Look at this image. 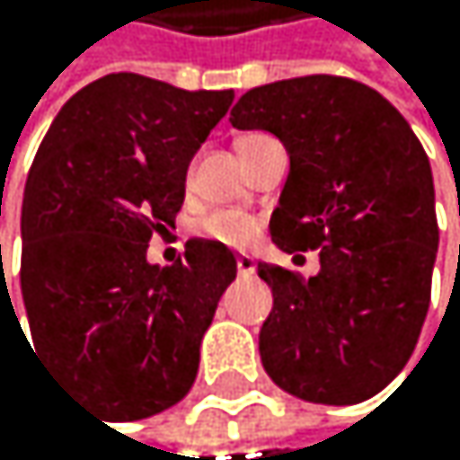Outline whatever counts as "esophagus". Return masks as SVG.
Instances as JSON below:
<instances>
[{"instance_id":"obj_1","label":"esophagus","mask_w":460,"mask_h":460,"mask_svg":"<svg viewBox=\"0 0 460 460\" xmlns=\"http://www.w3.org/2000/svg\"><path fill=\"white\" fill-rule=\"evenodd\" d=\"M237 273H240L243 279H248V276L256 273V261H253V256H248V253L237 256Z\"/></svg>"}]
</instances>
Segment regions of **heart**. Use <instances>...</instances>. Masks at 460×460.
Here are the masks:
<instances>
[{"instance_id": "obj_1", "label": "heart", "mask_w": 460, "mask_h": 460, "mask_svg": "<svg viewBox=\"0 0 460 460\" xmlns=\"http://www.w3.org/2000/svg\"><path fill=\"white\" fill-rule=\"evenodd\" d=\"M201 234L228 248H248L259 234V223L243 212H215L201 223Z\"/></svg>"}]
</instances>
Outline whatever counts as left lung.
Here are the masks:
<instances>
[{"instance_id":"8db88e82","label":"left lung","mask_w":460,"mask_h":460,"mask_svg":"<svg viewBox=\"0 0 460 460\" xmlns=\"http://www.w3.org/2000/svg\"><path fill=\"white\" fill-rule=\"evenodd\" d=\"M228 120L276 135L289 154L273 243L320 248L312 279L259 264L273 289L264 369L309 402L378 394L409 364L430 304L438 226L425 148L378 91L345 76L253 87Z\"/></svg>"}]
</instances>
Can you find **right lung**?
Masks as SVG:
<instances>
[{
  "instance_id": "1",
  "label": "right lung",
  "mask_w": 460,
  "mask_h": 460,
  "mask_svg": "<svg viewBox=\"0 0 460 460\" xmlns=\"http://www.w3.org/2000/svg\"><path fill=\"white\" fill-rule=\"evenodd\" d=\"M232 99L107 74L63 104L30 168L22 295L35 350L118 420L160 414L190 392L237 276L234 253L212 240H190L171 268L146 259Z\"/></svg>"
}]
</instances>
